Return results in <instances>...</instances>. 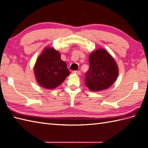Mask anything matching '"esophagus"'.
Wrapping results in <instances>:
<instances>
[{
  "label": "esophagus",
  "mask_w": 148,
  "mask_h": 148,
  "mask_svg": "<svg viewBox=\"0 0 148 148\" xmlns=\"http://www.w3.org/2000/svg\"><path fill=\"white\" fill-rule=\"evenodd\" d=\"M73 73L75 74H77V75H80L81 72L79 71H73Z\"/></svg>",
  "instance_id": "34e87169"
}]
</instances>
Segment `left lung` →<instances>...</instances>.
Segmentation results:
<instances>
[{
    "instance_id": "obj_1",
    "label": "left lung",
    "mask_w": 148,
    "mask_h": 148,
    "mask_svg": "<svg viewBox=\"0 0 148 148\" xmlns=\"http://www.w3.org/2000/svg\"><path fill=\"white\" fill-rule=\"evenodd\" d=\"M90 69L85 84L92 91L105 90L114 83L119 75V67L107 51L98 49L89 56Z\"/></svg>"
}]
</instances>
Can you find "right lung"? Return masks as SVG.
<instances>
[{
  "instance_id": "add662e5",
  "label": "right lung",
  "mask_w": 148,
  "mask_h": 148,
  "mask_svg": "<svg viewBox=\"0 0 148 148\" xmlns=\"http://www.w3.org/2000/svg\"><path fill=\"white\" fill-rule=\"evenodd\" d=\"M34 74L40 86L53 90L62 83L70 72L59 51L49 46L45 48L36 59Z\"/></svg>"
}]
</instances>
